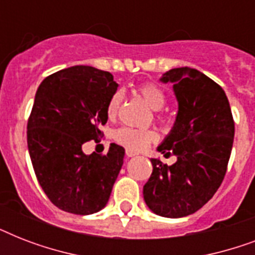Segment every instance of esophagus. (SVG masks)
I'll list each match as a JSON object with an SVG mask.
<instances>
[{"mask_svg": "<svg viewBox=\"0 0 255 255\" xmlns=\"http://www.w3.org/2000/svg\"><path fill=\"white\" fill-rule=\"evenodd\" d=\"M126 155H127L128 157H133V156H136L137 153H136L135 151H132V149H126Z\"/></svg>", "mask_w": 255, "mask_h": 255, "instance_id": "34e87169", "label": "esophagus"}]
</instances>
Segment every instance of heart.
Instances as JSON below:
<instances>
[{"label":"heart","mask_w":255,"mask_h":255,"mask_svg":"<svg viewBox=\"0 0 255 255\" xmlns=\"http://www.w3.org/2000/svg\"><path fill=\"white\" fill-rule=\"evenodd\" d=\"M137 91L152 110L159 111L164 107L167 96H165L163 90L157 87V86L152 85V83H145V85L140 86L137 88ZM120 106H122V94L118 91L110 98L107 106H106V112H107V116L110 119H115L118 116L120 111ZM155 137V132L151 131V129L122 127L118 128L114 132V139L119 144H122L124 147L131 148V149H141L147 144L153 141Z\"/></svg>","instance_id":"heart-1"}]
</instances>
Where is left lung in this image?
Instances as JSON below:
<instances>
[{
    "label": "left lung",
    "mask_w": 255,
    "mask_h": 255,
    "mask_svg": "<svg viewBox=\"0 0 255 255\" xmlns=\"http://www.w3.org/2000/svg\"><path fill=\"white\" fill-rule=\"evenodd\" d=\"M161 82L173 83L178 112L173 129L157 149L177 161L152 159L143 188L153 213L169 218L193 214L217 192L225 177L234 139V120L221 86L190 67L172 69Z\"/></svg>",
    "instance_id": "left-lung-1"
}]
</instances>
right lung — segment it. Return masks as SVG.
<instances>
[{"instance_id": "1", "label": "right lung", "mask_w": 255, "mask_h": 255, "mask_svg": "<svg viewBox=\"0 0 255 255\" xmlns=\"http://www.w3.org/2000/svg\"><path fill=\"white\" fill-rule=\"evenodd\" d=\"M118 90L108 71L74 66L43 79L27 120L34 172L49 200L69 213L92 214L107 204L124 159V148L85 155L82 145L100 141L106 106Z\"/></svg>"}]
</instances>
